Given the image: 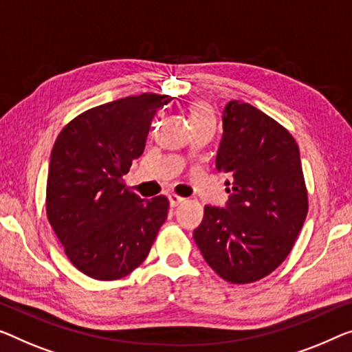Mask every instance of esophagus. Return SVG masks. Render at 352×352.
Returning a JSON list of instances; mask_svg holds the SVG:
<instances>
[{"mask_svg":"<svg viewBox=\"0 0 352 352\" xmlns=\"http://www.w3.org/2000/svg\"><path fill=\"white\" fill-rule=\"evenodd\" d=\"M169 202H170V207H177L178 204H182L185 199H183L182 196H177V194H169Z\"/></svg>","mask_w":352,"mask_h":352,"instance_id":"34e87169","label":"esophagus"}]
</instances>
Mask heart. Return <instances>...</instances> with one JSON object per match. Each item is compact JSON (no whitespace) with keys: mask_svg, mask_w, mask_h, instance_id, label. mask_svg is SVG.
Masks as SVG:
<instances>
[{"mask_svg":"<svg viewBox=\"0 0 352 352\" xmlns=\"http://www.w3.org/2000/svg\"><path fill=\"white\" fill-rule=\"evenodd\" d=\"M190 120H191V124L202 123V122H213V110L206 101L194 102L190 107Z\"/></svg>","mask_w":352,"mask_h":352,"instance_id":"b5f03b06","label":"heart"}]
</instances>
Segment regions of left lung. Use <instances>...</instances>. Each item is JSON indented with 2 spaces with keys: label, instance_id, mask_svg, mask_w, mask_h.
Instances as JSON below:
<instances>
[{
  "label": "left lung",
  "instance_id": "obj_1",
  "mask_svg": "<svg viewBox=\"0 0 352 352\" xmlns=\"http://www.w3.org/2000/svg\"><path fill=\"white\" fill-rule=\"evenodd\" d=\"M217 169L232 177L226 208L207 206L194 240L234 285L270 275L291 253L308 213L298 145L285 126L248 102L223 112Z\"/></svg>",
  "mask_w": 352,
  "mask_h": 352
}]
</instances>
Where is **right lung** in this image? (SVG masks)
Here are the masks:
<instances>
[{"instance_id":"obj_1","label":"right lung","mask_w":352,"mask_h":352,"mask_svg":"<svg viewBox=\"0 0 352 352\" xmlns=\"http://www.w3.org/2000/svg\"><path fill=\"white\" fill-rule=\"evenodd\" d=\"M169 94L142 93L88 109L61 129L47 177V218L72 265L99 281L142 264L169 212V199L144 201L123 175L144 153L156 109Z\"/></svg>"}]
</instances>
